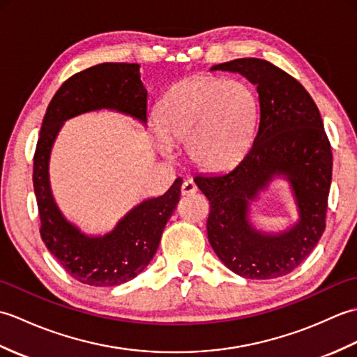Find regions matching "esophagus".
Wrapping results in <instances>:
<instances>
[{
	"mask_svg": "<svg viewBox=\"0 0 357 357\" xmlns=\"http://www.w3.org/2000/svg\"><path fill=\"white\" fill-rule=\"evenodd\" d=\"M181 192H183L184 196H188V195H193L198 192V187H196V184L192 179H187V181H184L183 187H181Z\"/></svg>",
	"mask_w": 357,
	"mask_h": 357,
	"instance_id": "34e87169",
	"label": "esophagus"
}]
</instances>
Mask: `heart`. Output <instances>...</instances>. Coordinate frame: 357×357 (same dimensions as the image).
Wrapping results in <instances>:
<instances>
[{
  "label": "heart",
  "instance_id": "b5f03b06",
  "mask_svg": "<svg viewBox=\"0 0 357 357\" xmlns=\"http://www.w3.org/2000/svg\"><path fill=\"white\" fill-rule=\"evenodd\" d=\"M259 104L244 81L190 77L174 84L155 107L158 146L172 155L173 144L204 170L230 169L252 146Z\"/></svg>",
  "mask_w": 357,
  "mask_h": 357
}]
</instances>
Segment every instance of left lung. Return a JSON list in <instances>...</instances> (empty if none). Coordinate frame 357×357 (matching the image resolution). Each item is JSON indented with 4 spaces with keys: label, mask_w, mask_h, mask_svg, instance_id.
I'll return each mask as SVG.
<instances>
[{
    "label": "left lung",
    "mask_w": 357,
    "mask_h": 357,
    "mask_svg": "<svg viewBox=\"0 0 357 357\" xmlns=\"http://www.w3.org/2000/svg\"><path fill=\"white\" fill-rule=\"evenodd\" d=\"M210 70L239 73L255 84L261 119L253 146L231 170L195 176L210 201L208 242L242 278L285 276L325 230L333 155L319 109L299 81L265 59L239 58ZM276 177L291 184L300 218L287 231L268 234L249 222V206Z\"/></svg>",
    "instance_id": "1"
}]
</instances>
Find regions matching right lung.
I'll list each match as a JSON object with an SVG mask.
<instances>
[{
	"mask_svg": "<svg viewBox=\"0 0 357 357\" xmlns=\"http://www.w3.org/2000/svg\"><path fill=\"white\" fill-rule=\"evenodd\" d=\"M113 110L147 124V90L139 64L102 63L67 79L52 98L43 119L33 158V188L41 219V238L72 278L93 287H113L136 278L153 259L181 196L183 179L158 198L139 202L113 230L92 236L67 221L52 195V147L66 121L89 112Z\"/></svg>",
	"mask_w": 357,
	"mask_h": 357,
	"instance_id": "obj_1",
	"label": "right lung"
}]
</instances>
